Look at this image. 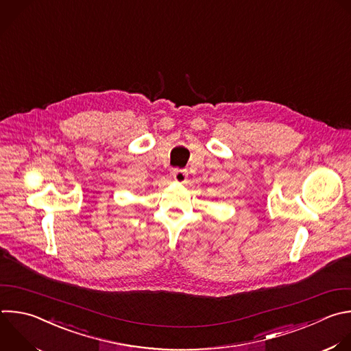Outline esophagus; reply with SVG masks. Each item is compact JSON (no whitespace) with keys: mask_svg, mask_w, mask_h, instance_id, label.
<instances>
[{"mask_svg":"<svg viewBox=\"0 0 351 351\" xmlns=\"http://www.w3.org/2000/svg\"><path fill=\"white\" fill-rule=\"evenodd\" d=\"M172 176L176 182L179 183H184L186 179H187V171L186 169H180V168H175L172 171Z\"/></svg>","mask_w":351,"mask_h":351,"instance_id":"obj_1","label":"esophagus"}]
</instances>
